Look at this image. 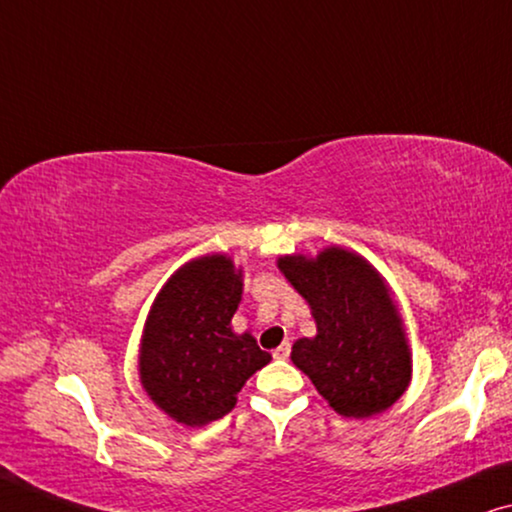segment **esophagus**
I'll list each match as a JSON object with an SVG mask.
<instances>
[{
  "mask_svg": "<svg viewBox=\"0 0 512 512\" xmlns=\"http://www.w3.org/2000/svg\"><path fill=\"white\" fill-rule=\"evenodd\" d=\"M290 350H292L290 343H287V341L280 343L278 348L273 350V357H276V359H287V357H290Z\"/></svg>",
  "mask_w": 512,
  "mask_h": 512,
  "instance_id": "obj_1",
  "label": "esophagus"
}]
</instances>
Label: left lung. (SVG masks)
Returning a JSON list of instances; mask_svg holds the SVG:
<instances>
[{"label": "left lung", "instance_id": "8db88e82", "mask_svg": "<svg viewBox=\"0 0 512 512\" xmlns=\"http://www.w3.org/2000/svg\"><path fill=\"white\" fill-rule=\"evenodd\" d=\"M278 269L318 325V336L292 345V362L338 415L362 420L390 408L410 383V352L378 271L343 248L280 257Z\"/></svg>", "mask_w": 512, "mask_h": 512}]
</instances>
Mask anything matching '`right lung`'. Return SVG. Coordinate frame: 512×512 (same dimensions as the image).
<instances>
[{"label": "right lung", "instance_id": "add662e5", "mask_svg": "<svg viewBox=\"0 0 512 512\" xmlns=\"http://www.w3.org/2000/svg\"><path fill=\"white\" fill-rule=\"evenodd\" d=\"M241 287L229 257L192 259L169 278L148 315L141 385L187 427L225 417L246 380L271 362L253 336L232 331Z\"/></svg>", "mask_w": 512, "mask_h": 512}]
</instances>
